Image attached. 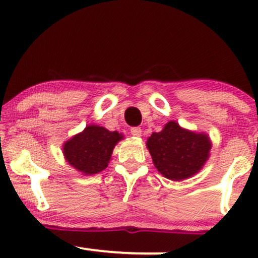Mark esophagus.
<instances>
[{
	"instance_id": "obj_1",
	"label": "esophagus",
	"mask_w": 258,
	"mask_h": 258,
	"mask_svg": "<svg viewBox=\"0 0 258 258\" xmlns=\"http://www.w3.org/2000/svg\"><path fill=\"white\" fill-rule=\"evenodd\" d=\"M131 135L133 136V137H141V136H142L141 127H132V128H131Z\"/></svg>"
}]
</instances>
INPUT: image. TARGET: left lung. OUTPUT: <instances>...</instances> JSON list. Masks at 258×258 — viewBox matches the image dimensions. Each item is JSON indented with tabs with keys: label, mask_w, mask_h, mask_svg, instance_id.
<instances>
[{
	"label": "left lung",
	"mask_w": 258,
	"mask_h": 258,
	"mask_svg": "<svg viewBox=\"0 0 258 258\" xmlns=\"http://www.w3.org/2000/svg\"><path fill=\"white\" fill-rule=\"evenodd\" d=\"M211 147L205 132L183 128L173 120L147 139L154 166L171 180L190 178L199 172L210 158Z\"/></svg>",
	"instance_id": "obj_1"
}]
</instances>
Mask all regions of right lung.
<instances>
[{
	"label": "right lung",
	"instance_id": "right-lung-1",
	"mask_svg": "<svg viewBox=\"0 0 258 258\" xmlns=\"http://www.w3.org/2000/svg\"><path fill=\"white\" fill-rule=\"evenodd\" d=\"M123 139L122 133L105 127L88 125L63 144V154L70 166L84 176L102 172L108 167L115 146Z\"/></svg>",
	"mask_w": 258,
	"mask_h": 258
}]
</instances>
